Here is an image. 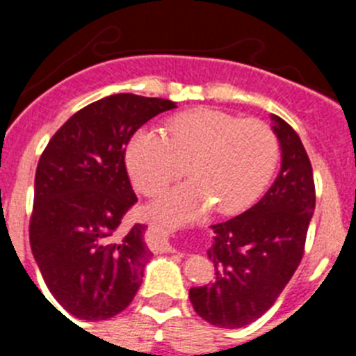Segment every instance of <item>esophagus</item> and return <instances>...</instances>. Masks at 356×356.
<instances>
[{"label":"esophagus","mask_w":356,"mask_h":356,"mask_svg":"<svg viewBox=\"0 0 356 356\" xmlns=\"http://www.w3.org/2000/svg\"><path fill=\"white\" fill-rule=\"evenodd\" d=\"M162 232H163V234H168V232H165V229H162Z\"/></svg>","instance_id":"obj_1"}]
</instances>
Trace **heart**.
Masks as SVG:
<instances>
[{
  "instance_id": "b5f03b06",
  "label": "heart",
  "mask_w": 356,
  "mask_h": 356,
  "mask_svg": "<svg viewBox=\"0 0 356 356\" xmlns=\"http://www.w3.org/2000/svg\"><path fill=\"white\" fill-rule=\"evenodd\" d=\"M168 137L140 128L127 146L124 162L139 193L155 196L185 171L191 180L169 188L151 205L163 222L180 225L217 212L246 209L271 180L278 162V139L259 119L200 108L168 122Z\"/></svg>"
}]
</instances>
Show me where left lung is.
Listing matches in <instances>:
<instances>
[{
	"label": "left lung",
	"instance_id": "1",
	"mask_svg": "<svg viewBox=\"0 0 356 356\" xmlns=\"http://www.w3.org/2000/svg\"><path fill=\"white\" fill-rule=\"evenodd\" d=\"M271 119L282 147L275 184L250 210L212 226L207 254L216 278L188 291L197 316L219 328H242L273 307L303 259L316 209L312 165L300 135L278 115Z\"/></svg>",
	"mask_w": 356,
	"mask_h": 356
}]
</instances>
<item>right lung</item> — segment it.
<instances>
[{"label": "right lung", "mask_w": 356, "mask_h": 356, "mask_svg": "<svg viewBox=\"0 0 356 356\" xmlns=\"http://www.w3.org/2000/svg\"><path fill=\"white\" fill-rule=\"evenodd\" d=\"M171 108L169 99L112 94L71 115L40 155L31 253L56 303L78 319L118 316L143 284L146 226L119 229L137 203L124 151L144 122Z\"/></svg>", "instance_id": "obj_1"}]
</instances>
